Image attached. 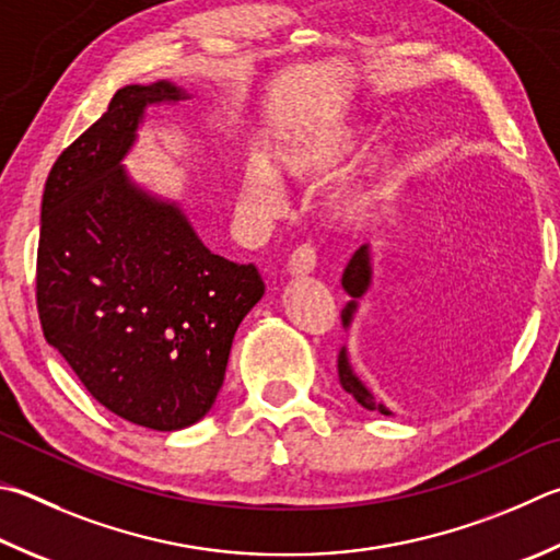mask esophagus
Masks as SVG:
<instances>
[{
  "mask_svg": "<svg viewBox=\"0 0 560 560\" xmlns=\"http://www.w3.org/2000/svg\"><path fill=\"white\" fill-rule=\"evenodd\" d=\"M313 269H315V247L311 242H306V245H299L291 252L289 271L293 277H306V273H311Z\"/></svg>",
  "mask_w": 560,
  "mask_h": 560,
  "instance_id": "1",
  "label": "esophagus"
}]
</instances>
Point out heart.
Wrapping results in <instances>:
<instances>
[{"label": "heart", "mask_w": 560, "mask_h": 560, "mask_svg": "<svg viewBox=\"0 0 560 560\" xmlns=\"http://www.w3.org/2000/svg\"><path fill=\"white\" fill-rule=\"evenodd\" d=\"M360 129H338L330 131V135L273 151L271 164L264 159H252L245 168V176H242V200H245L247 210L259 218L279 215L283 208V190L277 174L296 183L318 180L325 174H330L350 154L360 141ZM370 202V192H348V196L335 202V218L345 222L358 220L368 212Z\"/></svg>", "instance_id": "obj_1"}]
</instances>
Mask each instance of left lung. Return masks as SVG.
<instances>
[{"instance_id":"8db88e82","label":"left lung","mask_w":560,"mask_h":560,"mask_svg":"<svg viewBox=\"0 0 560 560\" xmlns=\"http://www.w3.org/2000/svg\"><path fill=\"white\" fill-rule=\"evenodd\" d=\"M370 281H372L370 247L362 245L358 252L352 254V259H350L348 267H345V273H342V289L352 296V301L340 313L345 328H350L352 315H354V311H358V299H362L364 291L370 289ZM338 377H340L342 389L348 392V394H352L354 399H358V404L364 406V409L380 411L384 416H392V411L386 409L382 401L374 399L368 386H364L358 377H354V372L350 368V360H348V350H345V348H340V354H338Z\"/></svg>"}]
</instances>
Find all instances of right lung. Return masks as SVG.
<instances>
[{
	"mask_svg": "<svg viewBox=\"0 0 560 560\" xmlns=\"http://www.w3.org/2000/svg\"><path fill=\"white\" fill-rule=\"evenodd\" d=\"M176 85H127L50 168L40 202L36 306L48 345L95 399L137 425L200 421L225 380L232 338L264 296L254 264L212 254L121 159Z\"/></svg>",
	"mask_w": 560,
	"mask_h": 560,
	"instance_id": "obj_1",
	"label": "right lung"
}]
</instances>
